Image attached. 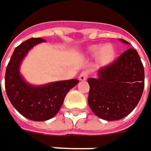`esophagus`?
I'll return each mask as SVG.
<instances>
[{
  "mask_svg": "<svg viewBox=\"0 0 151 151\" xmlns=\"http://www.w3.org/2000/svg\"><path fill=\"white\" fill-rule=\"evenodd\" d=\"M88 73L86 72V71H83L79 76H78V79L80 80V81H85V80H86L87 79V78H88Z\"/></svg>",
  "mask_w": 151,
  "mask_h": 151,
  "instance_id": "esophagus-1",
  "label": "esophagus"
}]
</instances>
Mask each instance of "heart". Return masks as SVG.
<instances>
[{
	"mask_svg": "<svg viewBox=\"0 0 151 151\" xmlns=\"http://www.w3.org/2000/svg\"><path fill=\"white\" fill-rule=\"evenodd\" d=\"M87 53L91 56H97L99 64L104 66L114 60L116 50L111 44H105L102 47L100 45H92L87 49Z\"/></svg>",
	"mask_w": 151,
	"mask_h": 151,
	"instance_id": "b5f03b06",
	"label": "heart"
}]
</instances>
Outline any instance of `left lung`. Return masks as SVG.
<instances>
[{"label": "left lung", "instance_id": "1", "mask_svg": "<svg viewBox=\"0 0 151 151\" xmlns=\"http://www.w3.org/2000/svg\"><path fill=\"white\" fill-rule=\"evenodd\" d=\"M130 45L126 40H119ZM88 104L95 115L114 121L129 115L137 105L144 88V70L137 52L129 48L112 64L88 78Z\"/></svg>", "mask_w": 151, "mask_h": 151}]
</instances>
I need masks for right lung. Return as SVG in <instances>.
Wrapping results in <instances>:
<instances>
[{"mask_svg":"<svg viewBox=\"0 0 151 151\" xmlns=\"http://www.w3.org/2000/svg\"><path fill=\"white\" fill-rule=\"evenodd\" d=\"M40 38H32L14 49L5 75L7 98L22 116L33 121H46L55 116L67 92L78 83V79L55 81L34 86L25 80L20 68L22 60L35 46L45 42Z\"/></svg>","mask_w":151,"mask_h":151,"instance_id":"right-lung-1","label":"right lung"}]
</instances>
